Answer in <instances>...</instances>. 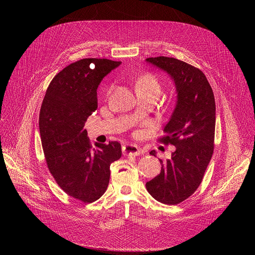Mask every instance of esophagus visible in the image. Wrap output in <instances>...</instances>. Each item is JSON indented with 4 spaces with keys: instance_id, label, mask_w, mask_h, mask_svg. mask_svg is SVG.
<instances>
[{
    "instance_id": "esophagus-1",
    "label": "esophagus",
    "mask_w": 255,
    "mask_h": 255,
    "mask_svg": "<svg viewBox=\"0 0 255 255\" xmlns=\"http://www.w3.org/2000/svg\"><path fill=\"white\" fill-rule=\"evenodd\" d=\"M123 152L126 156H138L142 154V151L140 150L139 146L135 144H126L123 146Z\"/></svg>"
}]
</instances>
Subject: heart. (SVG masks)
Masks as SVG:
<instances>
[{"label": "heart", "instance_id": "1", "mask_svg": "<svg viewBox=\"0 0 255 255\" xmlns=\"http://www.w3.org/2000/svg\"><path fill=\"white\" fill-rule=\"evenodd\" d=\"M135 87L137 92H151L156 94L157 96L160 94V91H161V86H160L158 78L152 73H146L138 77L135 83Z\"/></svg>", "mask_w": 255, "mask_h": 255}]
</instances>
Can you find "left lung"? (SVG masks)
<instances>
[{
  "mask_svg": "<svg viewBox=\"0 0 255 255\" xmlns=\"http://www.w3.org/2000/svg\"><path fill=\"white\" fill-rule=\"evenodd\" d=\"M146 62L167 72L175 82L177 103L164 135L159 141L176 151L161 163L159 175L145 183L158 202L178 205L191 196L203 181L214 152L216 106L213 90L204 72L175 58H148ZM155 156V151L150 152Z\"/></svg>",
  "mask_w": 255,
  "mask_h": 255,
  "instance_id": "left-lung-1",
  "label": "left lung"
}]
</instances>
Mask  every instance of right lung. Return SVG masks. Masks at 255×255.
<instances>
[{
    "instance_id": "1",
    "label": "right lung",
    "mask_w": 255,
    "mask_h": 255,
    "mask_svg": "<svg viewBox=\"0 0 255 255\" xmlns=\"http://www.w3.org/2000/svg\"><path fill=\"white\" fill-rule=\"evenodd\" d=\"M121 62L82 59L68 65L50 82L40 110L39 129L47 167L61 189L83 203H93L106 191L111 164L122 156L118 141L96 143L84 128L97 110L101 80Z\"/></svg>"
}]
</instances>
